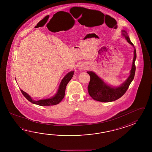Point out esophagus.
<instances>
[{
  "instance_id": "1",
  "label": "esophagus",
  "mask_w": 152,
  "mask_h": 152,
  "mask_svg": "<svg viewBox=\"0 0 152 152\" xmlns=\"http://www.w3.org/2000/svg\"><path fill=\"white\" fill-rule=\"evenodd\" d=\"M85 68V66H80V69H84V68Z\"/></svg>"
}]
</instances>
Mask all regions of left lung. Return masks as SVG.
Returning a JSON list of instances; mask_svg holds the SVG:
<instances>
[{"label": "left lung", "mask_w": 152, "mask_h": 152, "mask_svg": "<svg viewBox=\"0 0 152 152\" xmlns=\"http://www.w3.org/2000/svg\"><path fill=\"white\" fill-rule=\"evenodd\" d=\"M123 35L128 42L131 45H134L130 41L129 36L125 31ZM136 58V49H134V56L132 62V68L130 71V75L128 78L121 86L118 87H112L108 86L102 80L100 77L92 71L87 72V73L90 76V81L88 86V92L91 97L94 100L101 102H110L117 100L122 97L126 92L129 88L130 84L134 78L135 73L136 67L135 61Z\"/></svg>", "instance_id": "obj_1"}]
</instances>
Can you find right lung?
I'll list each match as a JSON object with an SVG mask.
<instances>
[{"instance_id": "obj_1", "label": "right lung", "mask_w": 152, "mask_h": 152, "mask_svg": "<svg viewBox=\"0 0 152 152\" xmlns=\"http://www.w3.org/2000/svg\"><path fill=\"white\" fill-rule=\"evenodd\" d=\"M73 75H74V71L70 72L67 75H66L65 77H64V79L62 80L61 84L59 86L57 94H55V96L52 97L51 98L36 101V100H32L31 98L29 96V94L24 92L23 90H20V91L23 94V96L26 97L29 102H30L32 103L37 104L40 106L55 105L56 104H58L65 97L66 87L68 82L71 80L72 77H73Z\"/></svg>"}]
</instances>
